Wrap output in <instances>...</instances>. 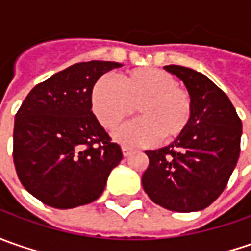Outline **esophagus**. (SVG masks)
Listing matches in <instances>:
<instances>
[{
	"label": "esophagus",
	"instance_id": "34e87169",
	"mask_svg": "<svg viewBox=\"0 0 251 251\" xmlns=\"http://www.w3.org/2000/svg\"><path fill=\"white\" fill-rule=\"evenodd\" d=\"M121 152H123V155H124V156H130L132 150L128 148V147H123V148H121Z\"/></svg>",
	"mask_w": 251,
	"mask_h": 251
}]
</instances>
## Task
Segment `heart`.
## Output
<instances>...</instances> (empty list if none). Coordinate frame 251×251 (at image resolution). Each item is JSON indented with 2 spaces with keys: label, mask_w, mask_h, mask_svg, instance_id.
I'll return each mask as SVG.
<instances>
[{
  "label": "heart",
  "mask_w": 251,
  "mask_h": 251,
  "mask_svg": "<svg viewBox=\"0 0 251 251\" xmlns=\"http://www.w3.org/2000/svg\"><path fill=\"white\" fill-rule=\"evenodd\" d=\"M91 103L100 124L113 130L137 111L140 119L114 132L123 145H147L160 138L170 142L187 128L193 114L191 98L166 71L135 68L117 76H100L92 88Z\"/></svg>",
  "instance_id": "b5f03b06"
}]
</instances>
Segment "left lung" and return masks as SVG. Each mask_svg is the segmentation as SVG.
Wrapping results in <instances>:
<instances>
[{
    "mask_svg": "<svg viewBox=\"0 0 251 251\" xmlns=\"http://www.w3.org/2000/svg\"><path fill=\"white\" fill-rule=\"evenodd\" d=\"M184 83L193 114L184 132L168 147L145 151L150 166L142 187L160 207L196 212L226 187L240 155L242 121L229 98L204 74L181 65L163 67Z\"/></svg>",
    "mask_w": 251,
    "mask_h": 251,
    "instance_id": "1",
    "label": "left lung"
}]
</instances>
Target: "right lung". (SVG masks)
I'll return each instance as SVG.
<instances>
[{"label":"right lung","instance_id":"obj_1","mask_svg":"<svg viewBox=\"0 0 251 251\" xmlns=\"http://www.w3.org/2000/svg\"><path fill=\"white\" fill-rule=\"evenodd\" d=\"M123 64H74L36 85L15 116L14 163L22 186L49 207L70 209L100 197L123 159L92 111L91 92Z\"/></svg>","mask_w":251,"mask_h":251}]
</instances>
